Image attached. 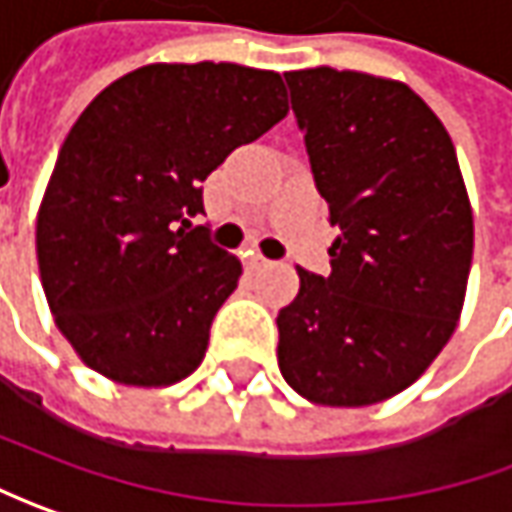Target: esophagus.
<instances>
[{
    "instance_id": "1",
    "label": "esophagus",
    "mask_w": 512,
    "mask_h": 512,
    "mask_svg": "<svg viewBox=\"0 0 512 512\" xmlns=\"http://www.w3.org/2000/svg\"><path fill=\"white\" fill-rule=\"evenodd\" d=\"M266 266H272V260H266L263 255H255V252H249V255H246V269H249V272L266 269Z\"/></svg>"
}]
</instances>
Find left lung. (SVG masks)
Here are the masks:
<instances>
[{"mask_svg": "<svg viewBox=\"0 0 512 512\" xmlns=\"http://www.w3.org/2000/svg\"><path fill=\"white\" fill-rule=\"evenodd\" d=\"M337 238L331 272L297 269L277 314V362L317 405L405 391L445 348L465 303L473 215L448 130L408 84L354 70L283 73Z\"/></svg>", "mask_w": 512, "mask_h": 512, "instance_id": "left-lung-1", "label": "left lung"}]
</instances>
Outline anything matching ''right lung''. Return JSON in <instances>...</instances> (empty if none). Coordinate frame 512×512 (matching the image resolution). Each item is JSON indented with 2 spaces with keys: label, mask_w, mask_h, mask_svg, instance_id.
Instances as JSON below:
<instances>
[{
  "label": "right lung",
  "mask_w": 512,
  "mask_h": 512,
  "mask_svg": "<svg viewBox=\"0 0 512 512\" xmlns=\"http://www.w3.org/2000/svg\"><path fill=\"white\" fill-rule=\"evenodd\" d=\"M280 73L229 62L147 64L101 90L64 138L36 223L56 326L93 371L169 385L201 365L238 289L212 243L203 181L286 118Z\"/></svg>",
  "instance_id": "right-lung-1"
}]
</instances>
